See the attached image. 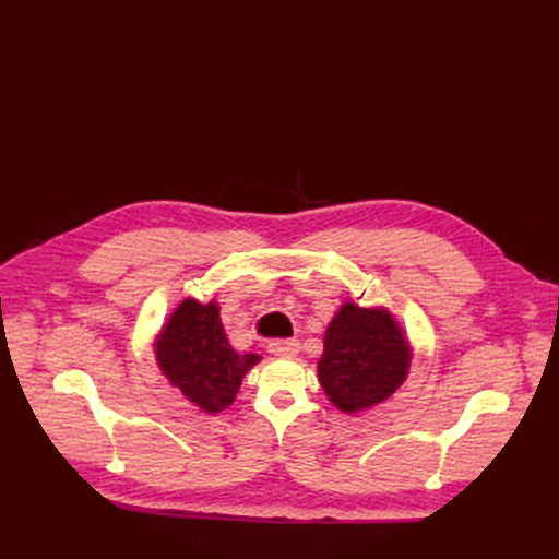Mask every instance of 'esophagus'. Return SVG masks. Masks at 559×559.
Listing matches in <instances>:
<instances>
[{
    "label": "esophagus",
    "mask_w": 559,
    "mask_h": 559,
    "mask_svg": "<svg viewBox=\"0 0 559 559\" xmlns=\"http://www.w3.org/2000/svg\"><path fill=\"white\" fill-rule=\"evenodd\" d=\"M267 350L272 356H278V358H295L299 354V342L297 340H272L267 344Z\"/></svg>",
    "instance_id": "obj_1"
}]
</instances>
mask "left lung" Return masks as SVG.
<instances>
[{
	"label": "left lung",
	"instance_id": "8db88e82",
	"mask_svg": "<svg viewBox=\"0 0 559 559\" xmlns=\"http://www.w3.org/2000/svg\"><path fill=\"white\" fill-rule=\"evenodd\" d=\"M407 365V344L394 321L383 312L346 304L331 321L317 369L331 401L356 413L385 401L403 383Z\"/></svg>",
	"mask_w": 559,
	"mask_h": 559
}]
</instances>
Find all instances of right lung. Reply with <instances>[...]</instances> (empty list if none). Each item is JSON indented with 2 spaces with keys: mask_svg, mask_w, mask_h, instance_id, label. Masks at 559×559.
<instances>
[{
  "mask_svg": "<svg viewBox=\"0 0 559 559\" xmlns=\"http://www.w3.org/2000/svg\"><path fill=\"white\" fill-rule=\"evenodd\" d=\"M156 356L171 383L205 413L230 405L245 373L260 360L258 354H235L217 306L197 301H183L171 314Z\"/></svg>",
  "mask_w": 559,
  "mask_h": 559,
  "instance_id": "right-lung-1",
  "label": "right lung"
}]
</instances>
